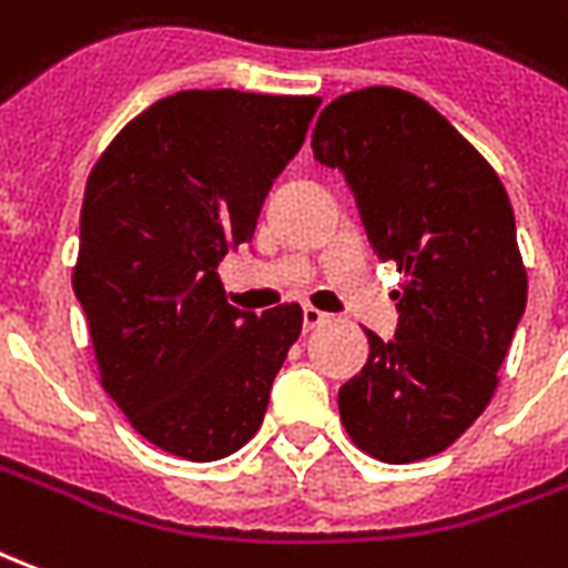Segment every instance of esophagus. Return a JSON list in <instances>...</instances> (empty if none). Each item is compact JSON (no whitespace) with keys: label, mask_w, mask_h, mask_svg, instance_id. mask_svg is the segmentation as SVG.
Listing matches in <instances>:
<instances>
[{"label":"esophagus","mask_w":568,"mask_h":568,"mask_svg":"<svg viewBox=\"0 0 568 568\" xmlns=\"http://www.w3.org/2000/svg\"><path fill=\"white\" fill-rule=\"evenodd\" d=\"M328 322V313H322L316 307H304V332H313V328H320Z\"/></svg>","instance_id":"obj_1"}]
</instances>
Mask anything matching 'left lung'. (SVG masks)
<instances>
[{"label": "left lung", "instance_id": "left-lung-1", "mask_svg": "<svg viewBox=\"0 0 568 568\" xmlns=\"http://www.w3.org/2000/svg\"><path fill=\"white\" fill-rule=\"evenodd\" d=\"M313 158L341 170L371 248L405 273L393 341L337 393L349 438L383 463L435 456L471 426L526 310L511 200L463 133L398 88L322 109Z\"/></svg>", "mask_w": 568, "mask_h": 568}]
</instances>
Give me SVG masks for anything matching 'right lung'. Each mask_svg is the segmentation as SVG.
I'll return each instance as SVG.
<instances>
[{
    "label": "right lung",
    "mask_w": 568,
    "mask_h": 568,
    "mask_svg": "<svg viewBox=\"0 0 568 568\" xmlns=\"http://www.w3.org/2000/svg\"><path fill=\"white\" fill-rule=\"evenodd\" d=\"M320 97L179 91L133 118L93 166L72 288L105 393L154 447L212 463L258 432L301 307L224 301L219 261L252 243L273 179Z\"/></svg>",
    "instance_id": "obj_1"
}]
</instances>
